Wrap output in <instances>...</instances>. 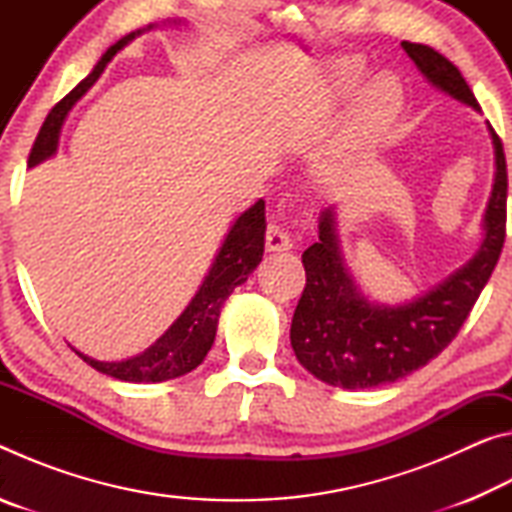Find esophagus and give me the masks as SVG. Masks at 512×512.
<instances>
[{"label":"esophagus","mask_w":512,"mask_h":512,"mask_svg":"<svg viewBox=\"0 0 512 512\" xmlns=\"http://www.w3.org/2000/svg\"><path fill=\"white\" fill-rule=\"evenodd\" d=\"M293 246V239L280 223H268L266 228V248L268 250H289Z\"/></svg>","instance_id":"34e87169"}]
</instances>
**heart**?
I'll return each mask as SVG.
<instances>
[{"label":"heart","mask_w":512,"mask_h":512,"mask_svg":"<svg viewBox=\"0 0 512 512\" xmlns=\"http://www.w3.org/2000/svg\"><path fill=\"white\" fill-rule=\"evenodd\" d=\"M361 79V65L354 60H341L334 65L332 85L336 94L348 97L354 85ZM404 108L402 85L393 76H377L366 88L359 92L354 101L350 121H348V140L354 149H370L384 140Z\"/></svg>","instance_id":"obj_1"}]
</instances>
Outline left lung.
<instances>
[{
  "instance_id": "obj_1",
  "label": "left lung",
  "mask_w": 512,
  "mask_h": 512,
  "mask_svg": "<svg viewBox=\"0 0 512 512\" xmlns=\"http://www.w3.org/2000/svg\"><path fill=\"white\" fill-rule=\"evenodd\" d=\"M402 47L436 88L479 110L452 60L409 40ZM490 133L497 176L485 210L483 246L461 271L409 305L377 307L361 296L341 259L334 214H323L318 241L302 253L307 282L291 320L293 352L311 375L329 386L375 388L427 366L456 339L506 241V155L495 128Z\"/></svg>"
}]
</instances>
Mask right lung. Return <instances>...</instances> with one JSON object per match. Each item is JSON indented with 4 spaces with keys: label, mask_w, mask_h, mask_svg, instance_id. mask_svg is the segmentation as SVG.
Segmentation results:
<instances>
[{
    "label": "right lung",
    "mask_w": 512,
    "mask_h": 512,
    "mask_svg": "<svg viewBox=\"0 0 512 512\" xmlns=\"http://www.w3.org/2000/svg\"><path fill=\"white\" fill-rule=\"evenodd\" d=\"M133 38L135 33L115 42V45L103 54L97 67L92 69L88 79L81 81L65 99H60L56 106L51 108L45 124H42L36 137V142H33V149L29 153V167L49 158V155L56 151L60 126H63L69 108L92 88L94 81H97L99 74L103 72V67L112 60V56ZM264 235V201H257L248 212L239 216L235 225H232L230 235L225 237L219 255H216V262L212 264L210 275L205 277L203 287L198 289L194 300L189 302V307L146 352L137 354V357L128 361L117 363L94 361L81 352L76 354H79L88 366L103 372V375H110L121 381H135V384H142V381H167L185 375V372H192L194 368L201 366L205 354L212 348L216 323H219L221 305L225 298H228L239 284H244L248 280V275L257 268V264L262 262Z\"/></svg>",
    "instance_id": "1"
}]
</instances>
